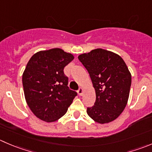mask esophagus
Returning <instances> with one entry per match:
<instances>
[{
	"label": "esophagus",
	"instance_id": "1",
	"mask_svg": "<svg viewBox=\"0 0 152 152\" xmlns=\"http://www.w3.org/2000/svg\"><path fill=\"white\" fill-rule=\"evenodd\" d=\"M78 94H79V96H82V93H83V89H82V88H79V90H78Z\"/></svg>",
	"mask_w": 152,
	"mask_h": 152
}]
</instances>
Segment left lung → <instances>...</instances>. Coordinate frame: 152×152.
Returning <instances> with one entry per match:
<instances>
[{"label": "left lung", "instance_id": "obj_1", "mask_svg": "<svg viewBox=\"0 0 152 152\" xmlns=\"http://www.w3.org/2000/svg\"><path fill=\"white\" fill-rule=\"evenodd\" d=\"M90 75L96 102L87 113L98 123L116 120L127 104L132 75L123 58L103 49H95L78 57Z\"/></svg>", "mask_w": 152, "mask_h": 152}]
</instances>
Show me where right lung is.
<instances>
[{
  "label": "right lung",
  "instance_id": "obj_1",
  "mask_svg": "<svg viewBox=\"0 0 152 152\" xmlns=\"http://www.w3.org/2000/svg\"><path fill=\"white\" fill-rule=\"evenodd\" d=\"M73 56L59 48L34 54L22 76L26 103L32 113L45 122H54L67 112L77 93L68 88L64 68Z\"/></svg>",
  "mask_w": 152,
  "mask_h": 152
}]
</instances>
